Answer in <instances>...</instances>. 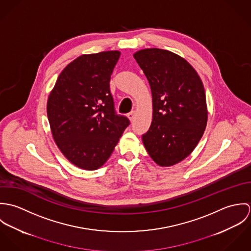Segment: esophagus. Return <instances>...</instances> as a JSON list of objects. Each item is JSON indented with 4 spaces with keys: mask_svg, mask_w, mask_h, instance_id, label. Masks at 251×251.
<instances>
[{
    "mask_svg": "<svg viewBox=\"0 0 251 251\" xmlns=\"http://www.w3.org/2000/svg\"><path fill=\"white\" fill-rule=\"evenodd\" d=\"M134 117H135V111H131V112H129V113L127 114V118H128L131 122L133 121Z\"/></svg>",
    "mask_w": 251,
    "mask_h": 251,
    "instance_id": "34e87169",
    "label": "esophagus"
}]
</instances>
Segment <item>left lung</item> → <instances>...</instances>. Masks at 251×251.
Listing matches in <instances>:
<instances>
[{
	"instance_id": "left-lung-1",
	"label": "left lung",
	"mask_w": 251,
	"mask_h": 251,
	"mask_svg": "<svg viewBox=\"0 0 251 251\" xmlns=\"http://www.w3.org/2000/svg\"><path fill=\"white\" fill-rule=\"evenodd\" d=\"M152 97V121L142 135L151 159L162 167L187 157L206 129L208 109L203 83L192 66L168 50L134 53Z\"/></svg>"
}]
</instances>
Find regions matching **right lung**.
Here are the masks:
<instances>
[{
    "label": "right lung",
    "mask_w": 251,
    "mask_h": 251,
    "mask_svg": "<svg viewBox=\"0 0 251 251\" xmlns=\"http://www.w3.org/2000/svg\"><path fill=\"white\" fill-rule=\"evenodd\" d=\"M120 51L82 55L60 73L47 100L54 141L75 166L101 167L110 157L129 120L118 115L110 78Z\"/></svg>",
    "instance_id": "obj_1"
}]
</instances>
